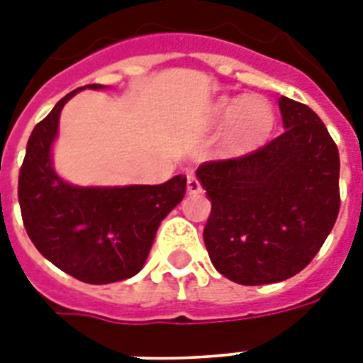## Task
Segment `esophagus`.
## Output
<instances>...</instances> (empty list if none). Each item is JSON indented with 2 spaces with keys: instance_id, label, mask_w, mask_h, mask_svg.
<instances>
[{
  "instance_id": "esophagus-1",
  "label": "esophagus",
  "mask_w": 363,
  "mask_h": 363,
  "mask_svg": "<svg viewBox=\"0 0 363 363\" xmlns=\"http://www.w3.org/2000/svg\"><path fill=\"white\" fill-rule=\"evenodd\" d=\"M186 192L188 194H199V192H201V184H199V181H198V179H196V177L192 175V173L188 175Z\"/></svg>"
}]
</instances>
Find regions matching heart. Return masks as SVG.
<instances>
[{"label":"heart","mask_w":363,"mask_h":363,"mask_svg":"<svg viewBox=\"0 0 363 363\" xmlns=\"http://www.w3.org/2000/svg\"><path fill=\"white\" fill-rule=\"evenodd\" d=\"M213 125H226L222 150L228 156H241L256 148L269 135L275 115L262 98H222L211 109Z\"/></svg>","instance_id":"b5f03b06"}]
</instances>
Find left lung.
<instances>
[{
	"instance_id": "1",
	"label": "left lung",
	"mask_w": 363,
	"mask_h": 363,
	"mask_svg": "<svg viewBox=\"0 0 363 363\" xmlns=\"http://www.w3.org/2000/svg\"><path fill=\"white\" fill-rule=\"evenodd\" d=\"M281 135L196 171L211 199L203 241L218 273L258 286L286 281L320 250L339 213V150L307 105L279 98Z\"/></svg>"
}]
</instances>
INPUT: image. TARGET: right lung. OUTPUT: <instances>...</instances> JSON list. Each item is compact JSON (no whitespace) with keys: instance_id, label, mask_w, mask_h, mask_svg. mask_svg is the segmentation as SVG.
<instances>
[{"instance_id":"add662e5","label":"right lung","mask_w":363,"mask_h":363,"mask_svg":"<svg viewBox=\"0 0 363 363\" xmlns=\"http://www.w3.org/2000/svg\"><path fill=\"white\" fill-rule=\"evenodd\" d=\"M84 88L62 98L33 128L18 177V203L26 232L39 252L88 284H109L137 275L147 262L160 224L186 190V177L125 186H79L54 169L52 148L60 113Z\"/></svg>"}]
</instances>
